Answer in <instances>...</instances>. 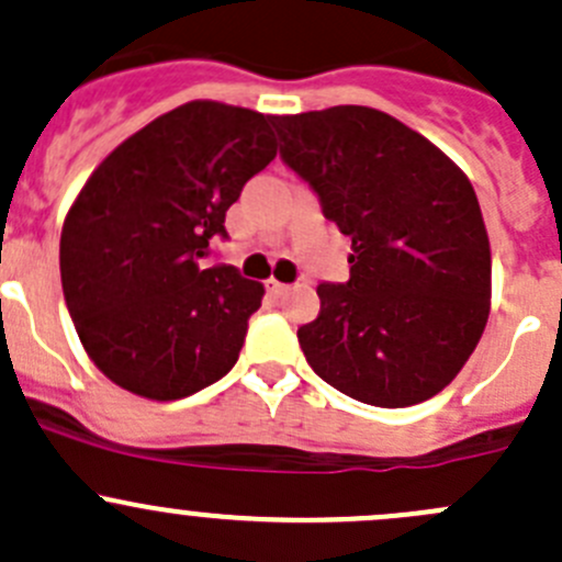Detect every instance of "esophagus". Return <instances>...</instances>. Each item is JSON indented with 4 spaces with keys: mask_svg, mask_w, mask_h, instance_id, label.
<instances>
[{
    "mask_svg": "<svg viewBox=\"0 0 562 562\" xmlns=\"http://www.w3.org/2000/svg\"><path fill=\"white\" fill-rule=\"evenodd\" d=\"M266 291H269L271 296H282V293L288 291V285H285V282H280V280H274V277H271V280H266Z\"/></svg>",
    "mask_w": 562,
    "mask_h": 562,
    "instance_id": "1",
    "label": "esophagus"
}]
</instances>
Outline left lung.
I'll return each instance as SVG.
<instances>
[{
    "label": "left lung",
    "instance_id": "left-lung-1",
    "mask_svg": "<svg viewBox=\"0 0 562 562\" xmlns=\"http://www.w3.org/2000/svg\"><path fill=\"white\" fill-rule=\"evenodd\" d=\"M280 157L350 236V280L317 285L299 328L310 367L337 391L407 407L443 391L490 317L492 252L468 176L432 140L367 105L271 116Z\"/></svg>",
    "mask_w": 562,
    "mask_h": 562
}]
</instances>
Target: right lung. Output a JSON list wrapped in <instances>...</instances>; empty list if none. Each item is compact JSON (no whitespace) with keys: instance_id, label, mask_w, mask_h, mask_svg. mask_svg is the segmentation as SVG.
<instances>
[{"instance_id":"right-lung-1","label":"right lung","mask_w":562,"mask_h":562,"mask_svg":"<svg viewBox=\"0 0 562 562\" xmlns=\"http://www.w3.org/2000/svg\"><path fill=\"white\" fill-rule=\"evenodd\" d=\"M274 157L271 116L192 100L94 168L65 217L59 269L78 339L108 381L171 402L228 375L266 291L201 258Z\"/></svg>"}]
</instances>
